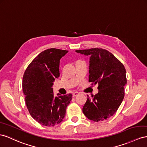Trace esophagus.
I'll list each match as a JSON object with an SVG mask.
<instances>
[{"instance_id":"esophagus-1","label":"esophagus","mask_w":147,"mask_h":147,"mask_svg":"<svg viewBox=\"0 0 147 147\" xmlns=\"http://www.w3.org/2000/svg\"><path fill=\"white\" fill-rule=\"evenodd\" d=\"M79 93L78 92H77V91H76V92H74L73 93V97H76V96H77L78 95H79Z\"/></svg>"}]
</instances>
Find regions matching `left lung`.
Here are the masks:
<instances>
[{
    "label": "left lung",
    "instance_id": "1",
    "mask_svg": "<svg viewBox=\"0 0 147 147\" xmlns=\"http://www.w3.org/2000/svg\"><path fill=\"white\" fill-rule=\"evenodd\" d=\"M90 56L89 82L99 84V92L89 97L82 108L86 117L94 122L110 118L117 111L124 97L126 71L114 55L102 48L76 50Z\"/></svg>",
    "mask_w": 147,
    "mask_h": 147
}]
</instances>
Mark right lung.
Instances as JSON below:
<instances>
[{"label": "right lung", "mask_w": 147, "mask_h": 147, "mask_svg": "<svg viewBox=\"0 0 147 147\" xmlns=\"http://www.w3.org/2000/svg\"><path fill=\"white\" fill-rule=\"evenodd\" d=\"M68 51L56 48L45 50L26 69L22 81L25 104L36 122L51 127L63 121L72 94L54 95L52 86L59 77V61Z\"/></svg>", "instance_id": "right-lung-1"}]
</instances>
